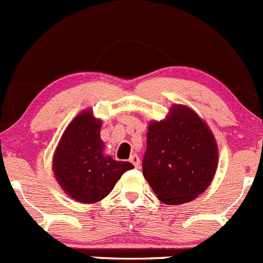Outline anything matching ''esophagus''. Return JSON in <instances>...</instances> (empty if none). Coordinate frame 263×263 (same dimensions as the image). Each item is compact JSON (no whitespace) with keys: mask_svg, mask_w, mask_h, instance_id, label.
<instances>
[{"mask_svg":"<svg viewBox=\"0 0 263 263\" xmlns=\"http://www.w3.org/2000/svg\"><path fill=\"white\" fill-rule=\"evenodd\" d=\"M129 161H130L133 165H134L135 168H138L140 166V160H139V157H138V155H132L130 158H129Z\"/></svg>","mask_w":263,"mask_h":263,"instance_id":"obj_1","label":"esophagus"}]
</instances>
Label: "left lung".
<instances>
[{
	"instance_id": "8db88e82",
	"label": "left lung",
	"mask_w": 263,
	"mask_h": 263,
	"mask_svg": "<svg viewBox=\"0 0 263 263\" xmlns=\"http://www.w3.org/2000/svg\"><path fill=\"white\" fill-rule=\"evenodd\" d=\"M219 147L210 126L185 105H173L162 120L148 124L143 176L162 203L196 199L210 186Z\"/></svg>"
}]
</instances>
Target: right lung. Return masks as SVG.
Segmentation results:
<instances>
[{"label": "right lung", "instance_id": "obj_1", "mask_svg": "<svg viewBox=\"0 0 263 263\" xmlns=\"http://www.w3.org/2000/svg\"><path fill=\"white\" fill-rule=\"evenodd\" d=\"M102 120L92 108L78 114L62 133L52 157V171L62 191L80 203L102 201L133 163L116 161L105 153L101 139Z\"/></svg>", "mask_w": 263, "mask_h": 263}]
</instances>
